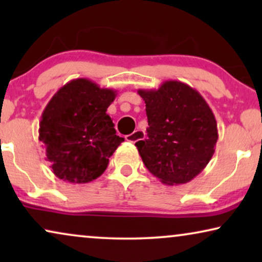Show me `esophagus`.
I'll use <instances>...</instances> for the list:
<instances>
[{
	"mask_svg": "<svg viewBox=\"0 0 262 262\" xmlns=\"http://www.w3.org/2000/svg\"><path fill=\"white\" fill-rule=\"evenodd\" d=\"M144 138V131L143 130H136L135 132H132L131 135L126 136V141L131 142V143H136L138 141H142Z\"/></svg>",
	"mask_w": 262,
	"mask_h": 262,
	"instance_id": "34e87169",
	"label": "esophagus"
}]
</instances>
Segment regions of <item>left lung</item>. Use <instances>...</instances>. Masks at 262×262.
Wrapping results in <instances>:
<instances>
[{"label": "left lung", "mask_w": 262, "mask_h": 262, "mask_svg": "<svg viewBox=\"0 0 262 262\" xmlns=\"http://www.w3.org/2000/svg\"><path fill=\"white\" fill-rule=\"evenodd\" d=\"M145 102L146 138L136 143L143 163L166 185H181L207 166L218 139L217 123L205 99L180 81L138 89Z\"/></svg>", "instance_id": "obj_1"}]
</instances>
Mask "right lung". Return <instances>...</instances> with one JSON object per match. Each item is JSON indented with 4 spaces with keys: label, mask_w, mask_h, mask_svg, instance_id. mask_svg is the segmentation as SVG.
Listing matches in <instances>:
<instances>
[{
    "label": "right lung",
    "mask_w": 262,
    "mask_h": 262,
    "mask_svg": "<svg viewBox=\"0 0 262 262\" xmlns=\"http://www.w3.org/2000/svg\"><path fill=\"white\" fill-rule=\"evenodd\" d=\"M117 92L88 78L68 82L52 96L39 123V141L53 174L71 184L99 178L123 137L106 113Z\"/></svg>",
    "instance_id": "add662e5"
}]
</instances>
